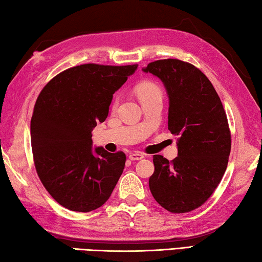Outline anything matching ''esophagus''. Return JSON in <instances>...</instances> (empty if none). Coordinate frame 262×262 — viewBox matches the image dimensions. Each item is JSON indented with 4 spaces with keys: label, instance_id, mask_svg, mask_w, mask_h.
<instances>
[{
    "label": "esophagus",
    "instance_id": "34e87169",
    "mask_svg": "<svg viewBox=\"0 0 262 262\" xmlns=\"http://www.w3.org/2000/svg\"><path fill=\"white\" fill-rule=\"evenodd\" d=\"M128 158H130V160H141L144 158V154L143 153H139V152H136V153H130V156H128Z\"/></svg>",
    "mask_w": 262,
    "mask_h": 262
}]
</instances>
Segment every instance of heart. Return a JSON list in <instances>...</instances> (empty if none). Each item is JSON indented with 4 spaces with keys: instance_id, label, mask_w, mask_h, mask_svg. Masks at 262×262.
Here are the masks:
<instances>
[{
    "instance_id": "1",
    "label": "heart",
    "mask_w": 262,
    "mask_h": 262,
    "mask_svg": "<svg viewBox=\"0 0 262 262\" xmlns=\"http://www.w3.org/2000/svg\"><path fill=\"white\" fill-rule=\"evenodd\" d=\"M136 93H137V95H138L140 101L145 100V98H147V97L156 96V95L162 96L160 87L157 83L152 82V81H143V82H140L136 87ZM117 104H118V98L116 97L115 100L113 101L111 108L115 109L116 106H117Z\"/></svg>"
}]
</instances>
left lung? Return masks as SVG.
<instances>
[{
	"instance_id": "obj_1",
	"label": "left lung",
	"mask_w": 262,
	"mask_h": 262,
	"mask_svg": "<svg viewBox=\"0 0 262 262\" xmlns=\"http://www.w3.org/2000/svg\"><path fill=\"white\" fill-rule=\"evenodd\" d=\"M143 71L164 82L169 98L168 130L179 137L174 160L153 157L149 190L170 212L192 211L207 202L228 167V117L212 83L191 63L157 60Z\"/></svg>"
}]
</instances>
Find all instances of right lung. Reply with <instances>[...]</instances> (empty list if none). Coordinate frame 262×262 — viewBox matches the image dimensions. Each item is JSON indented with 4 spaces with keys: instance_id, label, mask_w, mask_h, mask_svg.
Masks as SVG:
<instances>
[{
    "instance_id": "1",
    "label": "right lung",
    "mask_w": 262,
    "mask_h": 262,
    "mask_svg": "<svg viewBox=\"0 0 262 262\" xmlns=\"http://www.w3.org/2000/svg\"><path fill=\"white\" fill-rule=\"evenodd\" d=\"M137 67L68 68L38 96L31 118L34 166L45 189L63 208L79 212L100 208L121 178L125 154L93 149L92 131L108 117L114 93Z\"/></svg>"
}]
</instances>
